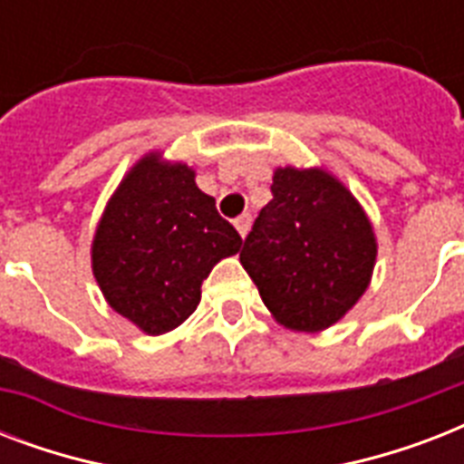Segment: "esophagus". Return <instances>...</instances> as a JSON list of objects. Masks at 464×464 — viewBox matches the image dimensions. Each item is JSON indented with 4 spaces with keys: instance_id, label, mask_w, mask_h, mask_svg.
<instances>
[{
    "instance_id": "1",
    "label": "esophagus",
    "mask_w": 464,
    "mask_h": 464,
    "mask_svg": "<svg viewBox=\"0 0 464 464\" xmlns=\"http://www.w3.org/2000/svg\"><path fill=\"white\" fill-rule=\"evenodd\" d=\"M250 224H253V217H250V214H240V217L236 218V231L246 238L247 231H250Z\"/></svg>"
}]
</instances>
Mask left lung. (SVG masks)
Returning <instances> with one entry per match:
<instances>
[{
	"instance_id": "8db88e82",
	"label": "left lung",
	"mask_w": 464,
	"mask_h": 464,
	"mask_svg": "<svg viewBox=\"0 0 464 464\" xmlns=\"http://www.w3.org/2000/svg\"><path fill=\"white\" fill-rule=\"evenodd\" d=\"M240 265L289 330L330 327L366 291L375 238L352 192L324 170L279 168Z\"/></svg>"
}]
</instances>
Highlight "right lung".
<instances>
[{"mask_svg": "<svg viewBox=\"0 0 464 464\" xmlns=\"http://www.w3.org/2000/svg\"><path fill=\"white\" fill-rule=\"evenodd\" d=\"M240 246L195 173L151 154L112 195L91 257L111 308L149 334H163L195 313L211 267Z\"/></svg>", "mask_w": 464, "mask_h": 464, "instance_id": "1", "label": "right lung"}]
</instances>
